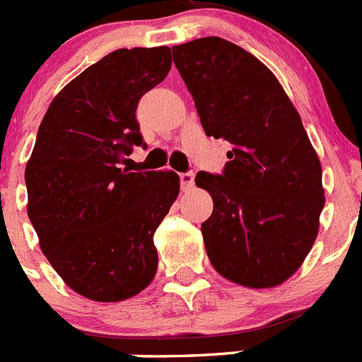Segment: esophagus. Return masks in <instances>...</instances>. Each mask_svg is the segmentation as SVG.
Listing matches in <instances>:
<instances>
[{"instance_id":"1","label":"esophagus","mask_w":362,"mask_h":362,"mask_svg":"<svg viewBox=\"0 0 362 362\" xmlns=\"http://www.w3.org/2000/svg\"><path fill=\"white\" fill-rule=\"evenodd\" d=\"M179 179H181V188H183L185 192L194 188V172H185V174H179Z\"/></svg>"}]
</instances>
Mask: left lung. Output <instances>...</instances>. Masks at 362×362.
<instances>
[{
  "label": "left lung",
  "mask_w": 362,
  "mask_h": 362,
  "mask_svg": "<svg viewBox=\"0 0 362 362\" xmlns=\"http://www.w3.org/2000/svg\"><path fill=\"white\" fill-rule=\"evenodd\" d=\"M172 52L206 136L232 145L223 175H196L214 201L201 225L210 263L241 286H279L312 250L325 206L321 161L299 112L264 63L223 37Z\"/></svg>",
  "instance_id": "1"
}]
</instances>
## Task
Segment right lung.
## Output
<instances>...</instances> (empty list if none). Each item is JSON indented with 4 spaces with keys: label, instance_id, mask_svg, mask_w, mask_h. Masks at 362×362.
Here are the masks:
<instances>
[{
    "label": "right lung",
    "instance_id": "1",
    "mask_svg": "<svg viewBox=\"0 0 362 362\" xmlns=\"http://www.w3.org/2000/svg\"><path fill=\"white\" fill-rule=\"evenodd\" d=\"M170 66L168 47L114 50L57 92L37 130L25 168L28 219L57 276L86 299H130L158 272L153 233L179 175L121 163L143 143L137 101Z\"/></svg>",
    "mask_w": 362,
    "mask_h": 362
}]
</instances>
